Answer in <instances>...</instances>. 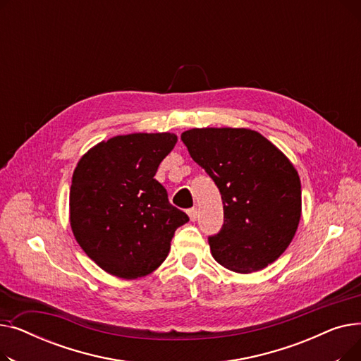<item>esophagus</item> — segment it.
Returning a JSON list of instances; mask_svg holds the SVG:
<instances>
[{
  "mask_svg": "<svg viewBox=\"0 0 361 361\" xmlns=\"http://www.w3.org/2000/svg\"><path fill=\"white\" fill-rule=\"evenodd\" d=\"M188 214V218H190V221H196L197 218V207H190V209L187 211Z\"/></svg>",
  "mask_w": 361,
  "mask_h": 361,
  "instance_id": "34e87169",
  "label": "esophagus"
}]
</instances>
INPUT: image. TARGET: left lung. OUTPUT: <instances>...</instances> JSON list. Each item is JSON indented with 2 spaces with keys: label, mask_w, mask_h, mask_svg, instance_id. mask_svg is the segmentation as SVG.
<instances>
[{
  "label": "left lung",
  "mask_w": 361,
  "mask_h": 361,
  "mask_svg": "<svg viewBox=\"0 0 361 361\" xmlns=\"http://www.w3.org/2000/svg\"><path fill=\"white\" fill-rule=\"evenodd\" d=\"M181 140L222 197V228L207 238L214 259L240 274L267 268L286 252L300 222L301 184L293 164L249 128H193Z\"/></svg>",
  "instance_id": "left-lung-1"
}]
</instances>
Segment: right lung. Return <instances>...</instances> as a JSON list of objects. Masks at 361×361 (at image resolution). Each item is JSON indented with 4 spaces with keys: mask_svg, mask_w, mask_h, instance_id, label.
I'll return each instance as SVG.
<instances>
[{
    "mask_svg": "<svg viewBox=\"0 0 361 361\" xmlns=\"http://www.w3.org/2000/svg\"><path fill=\"white\" fill-rule=\"evenodd\" d=\"M177 143L171 133L116 136L92 147L74 169L70 224L85 253L111 275L135 279L166 259L188 216L155 180Z\"/></svg>",
    "mask_w": 361,
    "mask_h": 361,
    "instance_id": "add662e5",
    "label": "right lung"
}]
</instances>
